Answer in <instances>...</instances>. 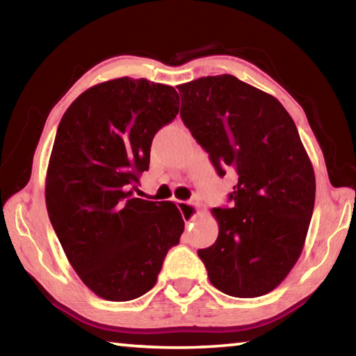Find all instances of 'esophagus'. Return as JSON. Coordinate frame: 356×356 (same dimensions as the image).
I'll return each instance as SVG.
<instances>
[{
	"label": "esophagus",
	"mask_w": 356,
	"mask_h": 356,
	"mask_svg": "<svg viewBox=\"0 0 356 356\" xmlns=\"http://www.w3.org/2000/svg\"><path fill=\"white\" fill-rule=\"evenodd\" d=\"M176 204H177L180 213H182L184 220H185L186 222L195 221L196 216L200 215V212H197V209H196L195 204H191V202H188V201H177Z\"/></svg>",
	"instance_id": "obj_1"
}]
</instances>
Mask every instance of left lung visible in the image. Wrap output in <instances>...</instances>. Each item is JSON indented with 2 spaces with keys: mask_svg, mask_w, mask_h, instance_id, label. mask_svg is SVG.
<instances>
[{
  "mask_svg": "<svg viewBox=\"0 0 356 356\" xmlns=\"http://www.w3.org/2000/svg\"><path fill=\"white\" fill-rule=\"evenodd\" d=\"M180 118L218 176L238 180L232 207H215L218 238L197 256L209 280L231 297L273 291L303 250L316 201V177L291 114L273 95L232 75L177 86Z\"/></svg>",
  "mask_w": 356,
  "mask_h": 356,
  "instance_id": "1",
  "label": "left lung"
}]
</instances>
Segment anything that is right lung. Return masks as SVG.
Here are the masks:
<instances>
[{"instance_id":"1","label":"right lung","mask_w":356,"mask_h":356,"mask_svg":"<svg viewBox=\"0 0 356 356\" xmlns=\"http://www.w3.org/2000/svg\"><path fill=\"white\" fill-rule=\"evenodd\" d=\"M177 113L172 86L122 76L84 91L59 122L47 171L48 216L76 275L105 300L149 292L184 232L176 204L134 193L155 134Z\"/></svg>"}]
</instances>
